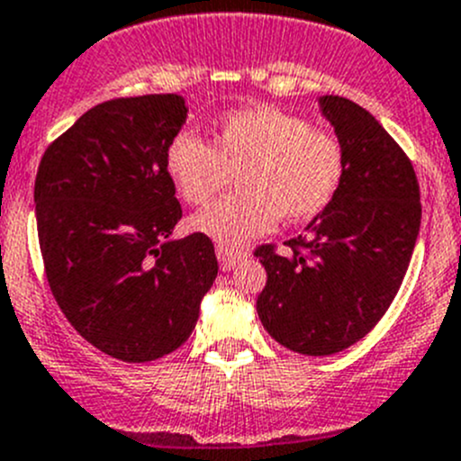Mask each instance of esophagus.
<instances>
[{
	"instance_id": "34e87169",
	"label": "esophagus",
	"mask_w": 461,
	"mask_h": 461,
	"mask_svg": "<svg viewBox=\"0 0 461 461\" xmlns=\"http://www.w3.org/2000/svg\"><path fill=\"white\" fill-rule=\"evenodd\" d=\"M217 258H219V267H221V271H230L235 265H240V262L247 258V251H235V249H228L219 244Z\"/></svg>"
}]
</instances>
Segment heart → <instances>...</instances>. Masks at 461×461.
<instances>
[{"label":"heart","mask_w":461,"mask_h":461,"mask_svg":"<svg viewBox=\"0 0 461 461\" xmlns=\"http://www.w3.org/2000/svg\"><path fill=\"white\" fill-rule=\"evenodd\" d=\"M212 148L181 131L165 151V167L181 199L201 205L238 174L240 194L223 196L192 219V228L221 247L269 233L276 219L301 223L335 201L346 174L339 138L305 117L271 106L233 111L219 120Z\"/></svg>","instance_id":"heart-1"}]
</instances>
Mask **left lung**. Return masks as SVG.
Masks as SVG:
<instances>
[{"instance_id": "8db88e82", "label": "left lung", "mask_w": 461, "mask_h": 461, "mask_svg": "<svg viewBox=\"0 0 461 461\" xmlns=\"http://www.w3.org/2000/svg\"><path fill=\"white\" fill-rule=\"evenodd\" d=\"M344 147L335 201L305 235L256 249L267 271L258 317L271 337L301 355H332L383 319L410 267L420 226L419 181L410 158L380 122L344 96L319 99Z\"/></svg>"}]
</instances>
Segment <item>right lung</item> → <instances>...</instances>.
I'll return each instance as SVG.
<instances>
[{"label":"right lung","mask_w":461,"mask_h":461,"mask_svg":"<svg viewBox=\"0 0 461 461\" xmlns=\"http://www.w3.org/2000/svg\"><path fill=\"white\" fill-rule=\"evenodd\" d=\"M185 117L178 95L111 99L56 138L38 167L51 294L83 339L122 362L176 350L217 278L208 235L169 240L183 210L165 151Z\"/></svg>","instance_id":"add662e5"}]
</instances>
